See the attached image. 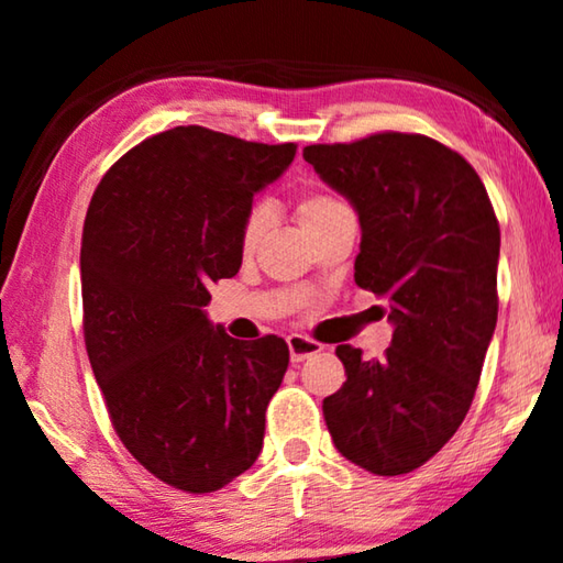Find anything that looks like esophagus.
Returning <instances> with one entry per match:
<instances>
[{
    "instance_id": "34e87169",
    "label": "esophagus",
    "mask_w": 563,
    "mask_h": 563,
    "mask_svg": "<svg viewBox=\"0 0 563 563\" xmlns=\"http://www.w3.org/2000/svg\"><path fill=\"white\" fill-rule=\"evenodd\" d=\"M288 350H290V360L292 362H305L312 355H318L322 350L320 342L305 338V335H290L288 338Z\"/></svg>"
}]
</instances>
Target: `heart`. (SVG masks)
Masks as SVG:
<instances>
[{
	"mask_svg": "<svg viewBox=\"0 0 563 563\" xmlns=\"http://www.w3.org/2000/svg\"><path fill=\"white\" fill-rule=\"evenodd\" d=\"M340 208H345V203L340 201V198L330 196V194H308L302 196L298 206H295V213H298V221H300V228H308L312 223L322 221V218L332 216L335 211H340ZM265 231V213L261 211V208H253L251 213H247L245 223H243V233H241V247L243 253H251L255 245H258L261 235Z\"/></svg>",
	"mask_w": 563,
	"mask_h": 563,
	"instance_id": "b5f03b06",
	"label": "heart"
}]
</instances>
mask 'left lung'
I'll return each mask as SVG.
<instances>
[{
  "mask_svg": "<svg viewBox=\"0 0 563 563\" xmlns=\"http://www.w3.org/2000/svg\"><path fill=\"white\" fill-rule=\"evenodd\" d=\"M302 158L357 211L355 283L387 302L383 360L338 345L345 385L322 399L338 452L407 474L460 430L497 328L499 223L476 170L419 133L305 146Z\"/></svg>",
  "mask_w": 563,
  "mask_h": 563,
  "instance_id": "left-lung-1",
  "label": "left lung"
}]
</instances>
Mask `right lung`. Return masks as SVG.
Wrapping results in <instances>:
<instances>
[{"mask_svg": "<svg viewBox=\"0 0 563 563\" xmlns=\"http://www.w3.org/2000/svg\"><path fill=\"white\" fill-rule=\"evenodd\" d=\"M295 148L176 126L141 141L93 190L81 238L89 362L123 446L176 489H221L263 450L288 345L233 340L203 308L208 285L241 271L253 196Z\"/></svg>", "mask_w": 563, "mask_h": 563, "instance_id": "obj_1", "label": "right lung"}]
</instances>
